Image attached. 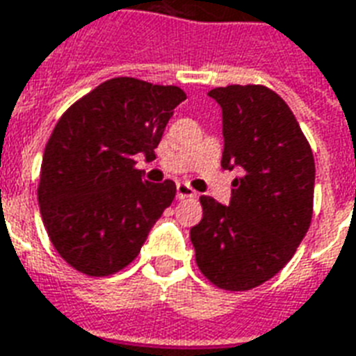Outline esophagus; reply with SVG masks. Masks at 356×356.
<instances>
[{
  "label": "esophagus",
  "instance_id": "34e87169",
  "mask_svg": "<svg viewBox=\"0 0 356 356\" xmlns=\"http://www.w3.org/2000/svg\"><path fill=\"white\" fill-rule=\"evenodd\" d=\"M188 197H196V192L192 190V186L184 183L177 184V200H188Z\"/></svg>",
  "mask_w": 356,
  "mask_h": 356
}]
</instances>
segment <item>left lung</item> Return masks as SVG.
Here are the masks:
<instances>
[{"label": "left lung", "instance_id": "obj_1", "mask_svg": "<svg viewBox=\"0 0 356 356\" xmlns=\"http://www.w3.org/2000/svg\"><path fill=\"white\" fill-rule=\"evenodd\" d=\"M222 108V168L238 166L232 202L202 196L190 229L196 263L211 284L248 291L280 273L305 238L314 213L316 162L305 132L280 95L265 86L209 91Z\"/></svg>", "mask_w": 356, "mask_h": 356}]
</instances>
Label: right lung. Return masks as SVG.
I'll return each instance as SVG.
<instances>
[{
	"instance_id": "right-lung-1",
	"label": "right lung",
	"mask_w": 356,
	"mask_h": 356,
	"mask_svg": "<svg viewBox=\"0 0 356 356\" xmlns=\"http://www.w3.org/2000/svg\"><path fill=\"white\" fill-rule=\"evenodd\" d=\"M177 86L112 78L61 115L40 164L39 207L58 254L78 273L110 276L134 261L175 197V183H149L134 156L154 159Z\"/></svg>"
}]
</instances>
